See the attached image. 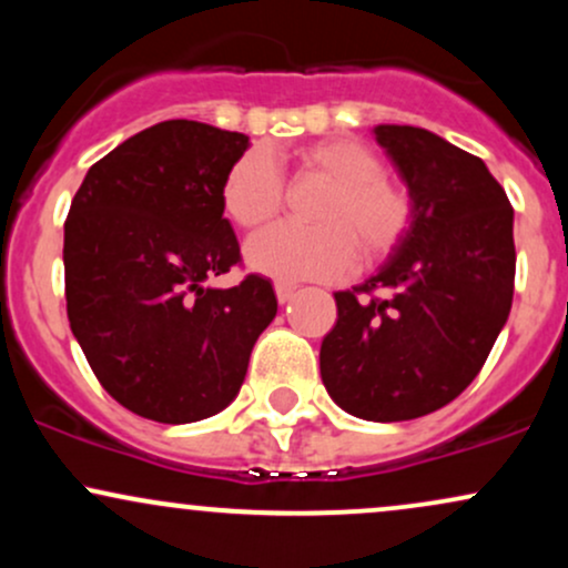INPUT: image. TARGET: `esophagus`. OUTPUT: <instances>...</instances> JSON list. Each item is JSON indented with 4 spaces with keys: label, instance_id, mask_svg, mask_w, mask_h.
I'll list each match as a JSON object with an SVG mask.
<instances>
[{
    "label": "esophagus",
    "instance_id": "34e87169",
    "mask_svg": "<svg viewBox=\"0 0 568 568\" xmlns=\"http://www.w3.org/2000/svg\"><path fill=\"white\" fill-rule=\"evenodd\" d=\"M275 293H277V302L280 304H288L293 296H296V285L291 283H275Z\"/></svg>",
    "mask_w": 568,
    "mask_h": 568
}]
</instances>
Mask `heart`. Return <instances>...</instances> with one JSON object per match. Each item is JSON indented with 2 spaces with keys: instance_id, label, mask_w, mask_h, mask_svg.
<instances>
[{
  "instance_id": "heart-1",
  "label": "heart",
  "mask_w": 568,
  "mask_h": 568,
  "mask_svg": "<svg viewBox=\"0 0 568 568\" xmlns=\"http://www.w3.org/2000/svg\"><path fill=\"white\" fill-rule=\"evenodd\" d=\"M306 173L328 181L315 207L317 226L275 224L253 234L245 262L275 280H336L355 266L357 247L366 262H379L410 226V197L384 175L374 149L355 139H328L298 149ZM285 175L275 154L253 146L240 154L221 181V205L234 224L256 230L283 211Z\"/></svg>"
}]
</instances>
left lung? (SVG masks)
Listing matches in <instances>:
<instances>
[{"label":"left lung","mask_w":568,"mask_h":568,"mask_svg":"<svg viewBox=\"0 0 568 568\" xmlns=\"http://www.w3.org/2000/svg\"><path fill=\"white\" fill-rule=\"evenodd\" d=\"M410 197V226L376 275L334 293L321 376L368 422L433 414L484 368L513 306V207L486 162L425 128L376 125Z\"/></svg>","instance_id":"obj_1"}]
</instances>
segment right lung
Returning <instances> with one entry per match:
<instances>
[{"label": "right lung", "mask_w": 568, "mask_h": 568, "mask_svg": "<svg viewBox=\"0 0 568 568\" xmlns=\"http://www.w3.org/2000/svg\"><path fill=\"white\" fill-rule=\"evenodd\" d=\"M247 135L168 120L98 160L63 224L71 334L109 395L143 419L224 410L275 321L270 280L211 288L240 264L221 181Z\"/></svg>", "instance_id": "right-lung-1"}]
</instances>
